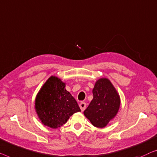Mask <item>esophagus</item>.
<instances>
[{"label":"esophagus","instance_id":"34e87169","mask_svg":"<svg viewBox=\"0 0 157 157\" xmlns=\"http://www.w3.org/2000/svg\"><path fill=\"white\" fill-rule=\"evenodd\" d=\"M79 107H80L81 111L83 112L86 107V103L85 102H80L79 103Z\"/></svg>","mask_w":157,"mask_h":157}]
</instances>
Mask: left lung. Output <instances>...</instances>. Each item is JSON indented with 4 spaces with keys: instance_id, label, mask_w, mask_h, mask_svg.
Here are the masks:
<instances>
[{
    "instance_id": "left-lung-1",
    "label": "left lung",
    "mask_w": 157,
    "mask_h": 157,
    "mask_svg": "<svg viewBox=\"0 0 157 157\" xmlns=\"http://www.w3.org/2000/svg\"><path fill=\"white\" fill-rule=\"evenodd\" d=\"M93 99L84 114L94 127L103 128L114 118L120 109V98L107 78H100L92 90Z\"/></svg>"
}]
</instances>
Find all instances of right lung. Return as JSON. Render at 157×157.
<instances>
[{"label": "right lung", "mask_w": 157, "mask_h": 157, "mask_svg": "<svg viewBox=\"0 0 157 157\" xmlns=\"http://www.w3.org/2000/svg\"><path fill=\"white\" fill-rule=\"evenodd\" d=\"M35 108L42 123L52 129L65 124L70 116L80 112L78 104L65 89V83L51 76L40 90Z\"/></svg>", "instance_id": "right-lung-1"}]
</instances>
